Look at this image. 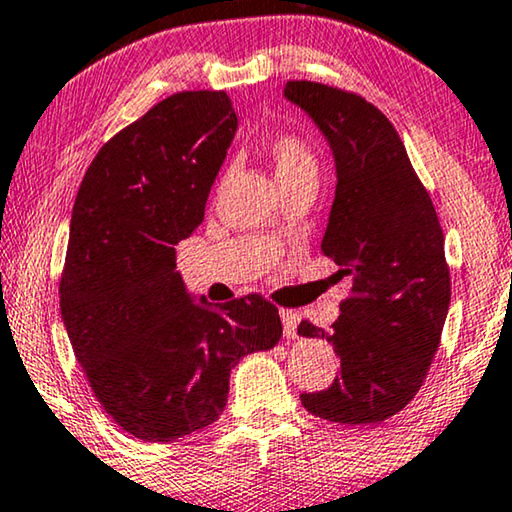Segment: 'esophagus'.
<instances>
[{
    "label": "esophagus",
    "mask_w": 512,
    "mask_h": 512,
    "mask_svg": "<svg viewBox=\"0 0 512 512\" xmlns=\"http://www.w3.org/2000/svg\"><path fill=\"white\" fill-rule=\"evenodd\" d=\"M280 320H283V334H285L287 338H297L299 313L287 311V308H283V311H280Z\"/></svg>",
    "instance_id": "1"
}]
</instances>
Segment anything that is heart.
Masks as SVG:
<instances>
[{
  "label": "heart",
  "instance_id": "1",
  "mask_svg": "<svg viewBox=\"0 0 512 512\" xmlns=\"http://www.w3.org/2000/svg\"><path fill=\"white\" fill-rule=\"evenodd\" d=\"M271 160L276 167L278 183L294 181V178H315L318 181V157L297 134H278L271 141Z\"/></svg>",
  "mask_w": 512,
  "mask_h": 512
}]
</instances>
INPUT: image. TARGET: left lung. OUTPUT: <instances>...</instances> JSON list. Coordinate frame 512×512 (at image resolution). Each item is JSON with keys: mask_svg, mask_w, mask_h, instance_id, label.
I'll return each mask as SVG.
<instances>
[{"mask_svg": "<svg viewBox=\"0 0 512 512\" xmlns=\"http://www.w3.org/2000/svg\"><path fill=\"white\" fill-rule=\"evenodd\" d=\"M285 97L325 136L336 197L322 239L350 297L331 331L304 320L299 336L325 338L341 357L327 390L301 394L308 413L341 424H380L415 397L450 306L443 229L390 120L355 92L290 81Z\"/></svg>", "mask_w": 512, "mask_h": 512, "instance_id": "1", "label": "left lung"}]
</instances>
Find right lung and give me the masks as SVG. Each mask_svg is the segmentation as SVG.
Instances as JSON below:
<instances>
[{
    "label": "right lung",
    "instance_id": "obj_1",
    "mask_svg": "<svg viewBox=\"0 0 512 512\" xmlns=\"http://www.w3.org/2000/svg\"><path fill=\"white\" fill-rule=\"evenodd\" d=\"M236 125L225 92H176L102 146L78 187L62 320L97 401L139 441L218 420L239 359L283 336L262 294L194 304L176 271Z\"/></svg>",
    "mask_w": 512,
    "mask_h": 512
}]
</instances>
